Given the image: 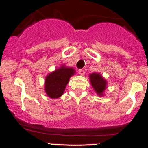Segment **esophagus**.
Segmentation results:
<instances>
[{
  "instance_id": "esophagus-1",
  "label": "esophagus",
  "mask_w": 148,
  "mask_h": 148,
  "mask_svg": "<svg viewBox=\"0 0 148 148\" xmlns=\"http://www.w3.org/2000/svg\"><path fill=\"white\" fill-rule=\"evenodd\" d=\"M79 74H80V75H84L85 74V71L84 69H79Z\"/></svg>"
}]
</instances>
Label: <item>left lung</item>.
<instances>
[{
  "label": "left lung",
  "mask_w": 148,
  "mask_h": 148,
  "mask_svg": "<svg viewBox=\"0 0 148 148\" xmlns=\"http://www.w3.org/2000/svg\"><path fill=\"white\" fill-rule=\"evenodd\" d=\"M89 77H90L91 84L95 90L96 91L98 95L102 96V92H104L106 88L107 82L101 77L100 74H97V73H93V74H90Z\"/></svg>",
  "instance_id": "8db88e82"
}]
</instances>
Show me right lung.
<instances>
[{"instance_id":"right-lung-1","label":"right lung","mask_w":148,"mask_h":148,"mask_svg":"<svg viewBox=\"0 0 148 148\" xmlns=\"http://www.w3.org/2000/svg\"><path fill=\"white\" fill-rule=\"evenodd\" d=\"M71 68L62 66L51 73L46 77L45 81V92L52 99L59 98L63 95L70 77L74 74Z\"/></svg>"}]
</instances>
